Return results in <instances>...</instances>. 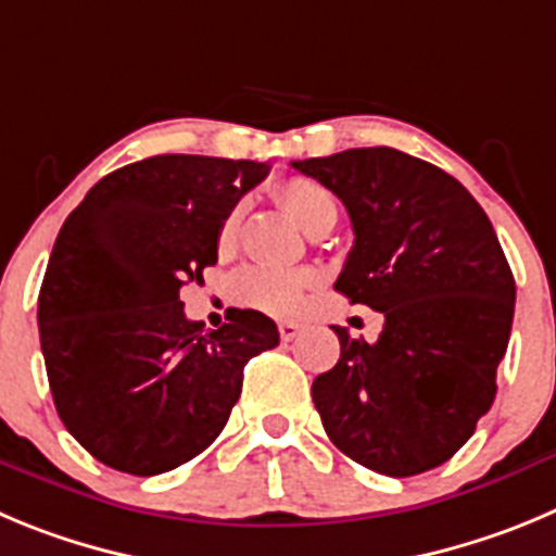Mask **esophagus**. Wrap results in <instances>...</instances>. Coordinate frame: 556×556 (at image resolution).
I'll return each instance as SVG.
<instances>
[{"label": "esophagus", "mask_w": 556, "mask_h": 556, "mask_svg": "<svg viewBox=\"0 0 556 556\" xmlns=\"http://www.w3.org/2000/svg\"><path fill=\"white\" fill-rule=\"evenodd\" d=\"M299 331H302V324H293V320H282V324H279V337H282L285 342L295 340Z\"/></svg>", "instance_id": "esophagus-1"}]
</instances>
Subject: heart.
<instances>
[{
    "label": "heart",
    "instance_id": "heart-1",
    "mask_svg": "<svg viewBox=\"0 0 556 556\" xmlns=\"http://www.w3.org/2000/svg\"><path fill=\"white\" fill-rule=\"evenodd\" d=\"M274 197L282 205L285 214L302 227L304 232H315L326 219H337L334 197L313 178H288L277 184ZM238 236V207L222 219L216 232L219 254L232 252ZM315 277L309 271H271V268H247L236 277L232 293L243 307L261 309V313L288 318L302 309L304 295L313 288Z\"/></svg>",
    "mask_w": 556,
    "mask_h": 556
}]
</instances>
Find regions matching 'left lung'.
Returning <instances> with one entry per match:
<instances>
[{
	"label": "left lung",
	"mask_w": 556,
	"mask_h": 556,
	"mask_svg": "<svg viewBox=\"0 0 556 556\" xmlns=\"http://www.w3.org/2000/svg\"><path fill=\"white\" fill-rule=\"evenodd\" d=\"M349 207L334 290L383 313L376 342L340 337L313 401L340 453L389 477L442 466L496 395L516 282L489 216L444 169L395 148L293 161Z\"/></svg>",
	"instance_id": "1"
}]
</instances>
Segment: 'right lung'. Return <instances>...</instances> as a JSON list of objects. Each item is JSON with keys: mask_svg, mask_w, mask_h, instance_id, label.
Wrapping results in <instances>:
<instances>
[{"mask_svg": "<svg viewBox=\"0 0 556 556\" xmlns=\"http://www.w3.org/2000/svg\"><path fill=\"white\" fill-rule=\"evenodd\" d=\"M266 175L257 161L153 155L98 180L62 225L40 351L62 425L101 464L153 477L197 458L227 425L243 365L279 345L257 309L207 331L180 302L219 257L222 219Z\"/></svg>", "mask_w": 556, "mask_h": 556, "instance_id": "add662e5", "label": "right lung"}]
</instances>
